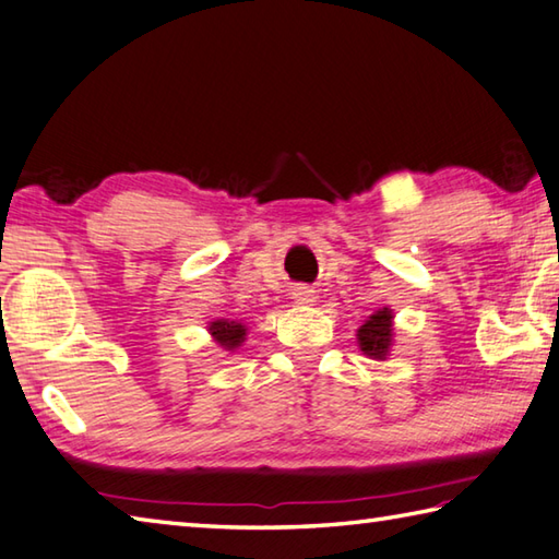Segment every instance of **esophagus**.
<instances>
[{
	"label": "esophagus",
	"instance_id": "obj_1",
	"mask_svg": "<svg viewBox=\"0 0 559 559\" xmlns=\"http://www.w3.org/2000/svg\"><path fill=\"white\" fill-rule=\"evenodd\" d=\"M293 298H295V302H300V305L314 302V290L310 286H298L293 290Z\"/></svg>",
	"mask_w": 559,
	"mask_h": 559
}]
</instances>
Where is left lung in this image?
<instances>
[{
  "instance_id": "1",
  "label": "left lung",
  "mask_w": 559,
  "mask_h": 559,
  "mask_svg": "<svg viewBox=\"0 0 559 559\" xmlns=\"http://www.w3.org/2000/svg\"><path fill=\"white\" fill-rule=\"evenodd\" d=\"M392 344V312L388 308L370 314L366 324L358 330L360 352L370 358H385Z\"/></svg>"
}]
</instances>
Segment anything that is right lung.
<instances>
[{"instance_id":"right-lung-1","label":"right lung","mask_w":559,"mask_h":559,"mask_svg":"<svg viewBox=\"0 0 559 559\" xmlns=\"http://www.w3.org/2000/svg\"><path fill=\"white\" fill-rule=\"evenodd\" d=\"M211 334L215 336L217 344L227 348V352H233V348H237L239 344L245 342L247 330H245V324H239V322L217 320V322L211 324Z\"/></svg>"}]
</instances>
